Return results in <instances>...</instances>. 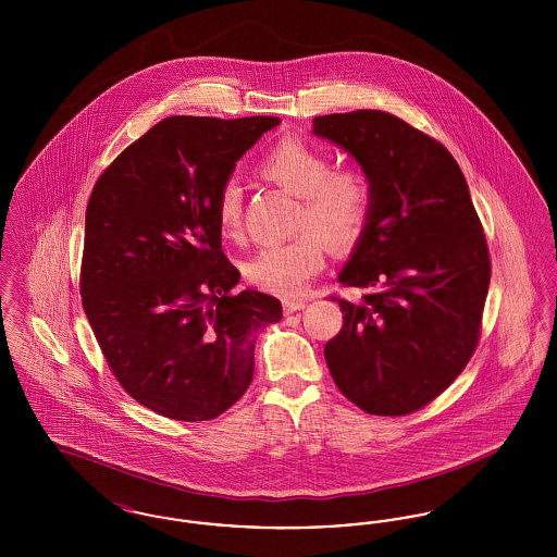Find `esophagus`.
I'll return each instance as SVG.
<instances>
[{"label": "esophagus", "mask_w": 557, "mask_h": 557, "mask_svg": "<svg viewBox=\"0 0 557 557\" xmlns=\"http://www.w3.org/2000/svg\"><path fill=\"white\" fill-rule=\"evenodd\" d=\"M305 305H307V300H302V298H286V300H284V313H286V315L296 313V311L305 309Z\"/></svg>", "instance_id": "34e87169"}]
</instances>
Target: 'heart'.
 Listing matches in <instances>:
<instances>
[{"mask_svg":"<svg viewBox=\"0 0 557 557\" xmlns=\"http://www.w3.org/2000/svg\"><path fill=\"white\" fill-rule=\"evenodd\" d=\"M259 171L302 198L298 230L307 232L288 242L265 244L248 261L246 273L263 290L296 296L323 269L322 235L336 248H348L363 236L373 205L370 177L359 166L332 169L330 154L296 135L277 139L263 154ZM216 221L227 238L242 234V189L236 182L221 187Z\"/></svg>","mask_w":557,"mask_h":557,"instance_id":"1","label":"heart"}]
</instances>
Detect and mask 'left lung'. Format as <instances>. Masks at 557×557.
Instances as JSON below:
<instances>
[{
    "label": "left lung",
    "instance_id": "left-lung-1",
    "mask_svg": "<svg viewBox=\"0 0 557 557\" xmlns=\"http://www.w3.org/2000/svg\"><path fill=\"white\" fill-rule=\"evenodd\" d=\"M368 173L373 205L338 275L330 373L371 416H407L447 391L476 350L491 282L488 246L459 164L434 137L382 110L313 119Z\"/></svg>",
    "mask_w": 557,
    "mask_h": 557
}]
</instances>
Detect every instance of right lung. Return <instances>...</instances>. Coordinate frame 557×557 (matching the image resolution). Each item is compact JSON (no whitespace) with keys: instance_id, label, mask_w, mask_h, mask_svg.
Segmentation results:
<instances>
[{"instance_id":"right-lung-1","label":"right lung","mask_w":557,"mask_h":557,"mask_svg":"<svg viewBox=\"0 0 557 557\" xmlns=\"http://www.w3.org/2000/svg\"><path fill=\"white\" fill-rule=\"evenodd\" d=\"M277 116H169L125 148L85 211L81 300L108 368L137 403L214 420L252 382L257 332L282 302L236 292L219 191Z\"/></svg>"}]
</instances>
